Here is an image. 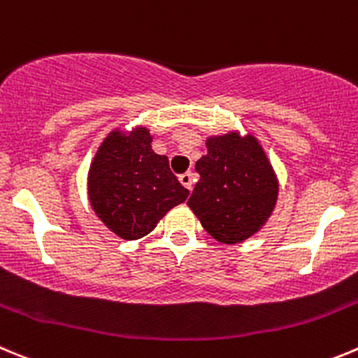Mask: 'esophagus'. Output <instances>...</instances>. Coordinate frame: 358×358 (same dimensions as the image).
Returning <instances> with one entry per match:
<instances>
[{
  "label": "esophagus",
  "mask_w": 358,
  "mask_h": 358,
  "mask_svg": "<svg viewBox=\"0 0 358 358\" xmlns=\"http://www.w3.org/2000/svg\"><path fill=\"white\" fill-rule=\"evenodd\" d=\"M194 182H196L194 173L187 171V173H183V175H180V183H182L183 187H187L189 190H192V185H194Z\"/></svg>",
  "instance_id": "34e87169"
}]
</instances>
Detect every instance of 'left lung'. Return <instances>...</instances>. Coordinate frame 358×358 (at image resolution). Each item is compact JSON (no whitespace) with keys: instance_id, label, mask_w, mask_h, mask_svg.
I'll return each mask as SVG.
<instances>
[{"instance_id":"8db88e82","label":"left lung","mask_w":358,"mask_h":358,"mask_svg":"<svg viewBox=\"0 0 358 358\" xmlns=\"http://www.w3.org/2000/svg\"><path fill=\"white\" fill-rule=\"evenodd\" d=\"M196 162L199 182L187 205L206 233L222 243H240L258 233L273 212L279 182L255 136L229 132L206 139Z\"/></svg>"}]
</instances>
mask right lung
<instances>
[{
  "mask_svg": "<svg viewBox=\"0 0 358 358\" xmlns=\"http://www.w3.org/2000/svg\"><path fill=\"white\" fill-rule=\"evenodd\" d=\"M93 212L115 235L138 240L153 231L189 190L169 169L166 155L152 150L146 127L132 132L113 130L99 146L88 173Z\"/></svg>",
  "mask_w": 358,
  "mask_h": 358,
  "instance_id": "right-lung-1",
  "label": "right lung"
}]
</instances>
